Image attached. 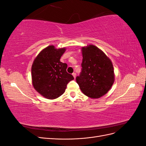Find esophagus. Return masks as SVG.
<instances>
[{
    "label": "esophagus",
    "mask_w": 146,
    "mask_h": 146,
    "mask_svg": "<svg viewBox=\"0 0 146 146\" xmlns=\"http://www.w3.org/2000/svg\"><path fill=\"white\" fill-rule=\"evenodd\" d=\"M72 76H73V77H74V78L76 77V72H73L72 73Z\"/></svg>",
    "instance_id": "34e87169"
}]
</instances>
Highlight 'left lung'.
Segmentation results:
<instances>
[{"instance_id":"obj_1","label":"left lung","mask_w":146,"mask_h":146,"mask_svg":"<svg viewBox=\"0 0 146 146\" xmlns=\"http://www.w3.org/2000/svg\"><path fill=\"white\" fill-rule=\"evenodd\" d=\"M83 60L80 76L76 81L84 94L99 98L110 90L114 80L111 60L98 47L90 45L82 47Z\"/></svg>"}]
</instances>
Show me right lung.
I'll return each instance as SVG.
<instances>
[{
	"label": "right lung",
	"mask_w": 146,
	"mask_h": 146,
	"mask_svg": "<svg viewBox=\"0 0 146 146\" xmlns=\"http://www.w3.org/2000/svg\"><path fill=\"white\" fill-rule=\"evenodd\" d=\"M65 48L56 49L54 46L47 47L39 53L32 66V78L34 88L48 99L62 95L68 83L74 77L66 71L68 65L61 62Z\"/></svg>",
	"instance_id": "1"
}]
</instances>
